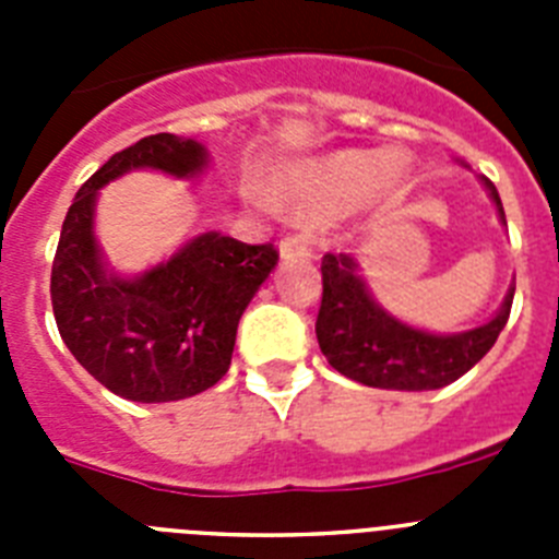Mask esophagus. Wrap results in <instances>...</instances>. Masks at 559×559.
Returning <instances> with one entry per match:
<instances>
[{
    "instance_id": "34e87169",
    "label": "esophagus",
    "mask_w": 559,
    "mask_h": 559,
    "mask_svg": "<svg viewBox=\"0 0 559 559\" xmlns=\"http://www.w3.org/2000/svg\"><path fill=\"white\" fill-rule=\"evenodd\" d=\"M308 254V240H305L302 235H285L283 240H280V257H283V260H305Z\"/></svg>"
}]
</instances>
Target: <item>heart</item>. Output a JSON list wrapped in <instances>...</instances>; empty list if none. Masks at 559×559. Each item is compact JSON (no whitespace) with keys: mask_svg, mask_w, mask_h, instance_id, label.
<instances>
[{"mask_svg":"<svg viewBox=\"0 0 559 559\" xmlns=\"http://www.w3.org/2000/svg\"><path fill=\"white\" fill-rule=\"evenodd\" d=\"M408 176L412 165L400 147L392 151L353 147L294 167L280 179L276 192L285 204L308 215H330L353 201L367 210H386L403 195Z\"/></svg>","mask_w":559,"mask_h":559,"instance_id":"1","label":"heart"}]
</instances>
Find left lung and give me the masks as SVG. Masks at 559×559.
Masks as SVG:
<instances>
[{
    "mask_svg": "<svg viewBox=\"0 0 559 559\" xmlns=\"http://www.w3.org/2000/svg\"><path fill=\"white\" fill-rule=\"evenodd\" d=\"M462 167H467L462 162ZM498 221L507 226L498 190L478 176ZM322 308L316 319V338L330 367L344 378L372 389L431 392L471 372L490 353L510 319L515 285L507 288L501 308L484 324L459 333H431L389 313L369 290L353 254H324Z\"/></svg>",
    "mask_w": 559,
    "mask_h": 559,
    "instance_id": "left-lung-1",
    "label": "left lung"
}]
</instances>
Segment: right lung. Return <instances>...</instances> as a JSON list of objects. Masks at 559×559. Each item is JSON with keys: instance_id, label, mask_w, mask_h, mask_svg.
<instances>
[{"instance_id": "obj_1", "label": "right lung", "mask_w": 559, "mask_h": 559, "mask_svg": "<svg viewBox=\"0 0 559 559\" xmlns=\"http://www.w3.org/2000/svg\"><path fill=\"white\" fill-rule=\"evenodd\" d=\"M204 142L153 133L78 190L52 263V313L69 353L108 392L133 403H173L215 386L231 364L237 322L276 265L271 243L199 231L140 274L108 263L97 240L100 190L133 170L201 179Z\"/></svg>"}]
</instances>
